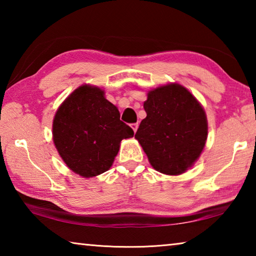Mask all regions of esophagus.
Returning <instances> with one entry per match:
<instances>
[{
    "label": "esophagus",
    "mask_w": 256,
    "mask_h": 256,
    "mask_svg": "<svg viewBox=\"0 0 256 256\" xmlns=\"http://www.w3.org/2000/svg\"><path fill=\"white\" fill-rule=\"evenodd\" d=\"M131 128H132V130L134 131V133H136V130H138V123L131 124Z\"/></svg>",
    "instance_id": "esophagus-1"
}]
</instances>
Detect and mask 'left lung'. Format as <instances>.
Listing matches in <instances>:
<instances>
[{
	"instance_id": "1",
	"label": "left lung",
	"mask_w": 256,
	"mask_h": 256,
	"mask_svg": "<svg viewBox=\"0 0 256 256\" xmlns=\"http://www.w3.org/2000/svg\"><path fill=\"white\" fill-rule=\"evenodd\" d=\"M146 118L136 138L156 170L180 175L200 157L208 138L206 112L185 86L170 84L150 90Z\"/></svg>"
}]
</instances>
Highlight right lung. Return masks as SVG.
I'll return each instance as SVG.
<instances>
[{
	"label": "right lung",
	"mask_w": 256,
	"mask_h": 256,
	"mask_svg": "<svg viewBox=\"0 0 256 256\" xmlns=\"http://www.w3.org/2000/svg\"><path fill=\"white\" fill-rule=\"evenodd\" d=\"M120 118L118 107L94 86H80L60 104L53 120V141L72 172L89 178L110 170L120 141L134 136Z\"/></svg>",
	"instance_id": "obj_1"
}]
</instances>
